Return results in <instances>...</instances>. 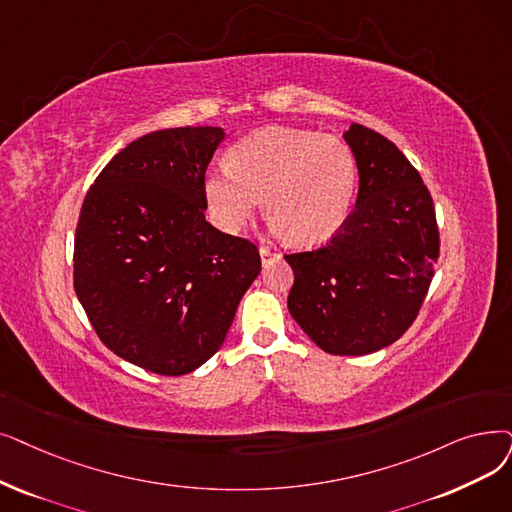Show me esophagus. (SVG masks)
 Listing matches in <instances>:
<instances>
[{
    "mask_svg": "<svg viewBox=\"0 0 512 512\" xmlns=\"http://www.w3.org/2000/svg\"><path fill=\"white\" fill-rule=\"evenodd\" d=\"M259 255H261V263H263V265H270L272 261L280 259L278 253H274V251H270V249H265V247L259 249Z\"/></svg>",
    "mask_w": 512,
    "mask_h": 512,
    "instance_id": "34e87169",
    "label": "esophagus"
}]
</instances>
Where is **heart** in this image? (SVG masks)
<instances>
[{"mask_svg": "<svg viewBox=\"0 0 512 512\" xmlns=\"http://www.w3.org/2000/svg\"><path fill=\"white\" fill-rule=\"evenodd\" d=\"M358 163L349 144L318 131L268 127L228 150V167L205 175L213 224L228 234L247 228L261 207L270 226L309 247L335 236L351 209Z\"/></svg>", "mask_w": 512, "mask_h": 512, "instance_id": "heart-1", "label": "heart"}]
</instances>
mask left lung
Masks as SVG:
<instances>
[{
    "mask_svg": "<svg viewBox=\"0 0 512 512\" xmlns=\"http://www.w3.org/2000/svg\"><path fill=\"white\" fill-rule=\"evenodd\" d=\"M355 209L322 249L286 255L295 272L288 311L332 355H368L404 335L435 276L433 198L399 148L353 123Z\"/></svg>",
    "mask_w": 512,
    "mask_h": 512,
    "instance_id": "1",
    "label": "left lung"
}]
</instances>
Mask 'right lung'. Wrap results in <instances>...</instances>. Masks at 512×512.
<instances>
[{
  "label": "right lung",
  "mask_w": 512,
  "mask_h": 512,
  "mask_svg": "<svg viewBox=\"0 0 512 512\" xmlns=\"http://www.w3.org/2000/svg\"><path fill=\"white\" fill-rule=\"evenodd\" d=\"M221 127L146 133L87 192L75 236V293L102 343L163 376L203 366L259 276L253 242L205 219V171Z\"/></svg>",
  "instance_id": "obj_1"
}]
</instances>
